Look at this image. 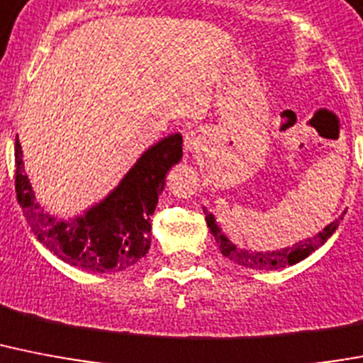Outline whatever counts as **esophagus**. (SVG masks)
I'll use <instances>...</instances> for the list:
<instances>
[{"label":"esophagus","instance_id":"esophagus-1","mask_svg":"<svg viewBox=\"0 0 363 363\" xmlns=\"http://www.w3.org/2000/svg\"><path fill=\"white\" fill-rule=\"evenodd\" d=\"M201 140H203L201 130H197V128H194V130H188L186 134H184V149H186L188 152H197L203 143Z\"/></svg>","mask_w":363,"mask_h":363}]
</instances>
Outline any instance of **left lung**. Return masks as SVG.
<instances>
[{"label":"left lung","mask_w":363,"mask_h":363,"mask_svg":"<svg viewBox=\"0 0 363 363\" xmlns=\"http://www.w3.org/2000/svg\"><path fill=\"white\" fill-rule=\"evenodd\" d=\"M203 212H205V220H207L208 229L214 235V240L220 246V252H222L223 257L231 259L233 263L240 264V267L253 268V270H278V268H285L287 264H296L298 261L308 257L309 253L315 252L319 246H323L332 237V233L337 229L341 220H343V214H341L335 222L326 225L319 235H315L313 238H308V240H300V242L293 244L291 248L278 250V252H248V250L237 248L220 231V228L216 225V220H214V216H212L207 208H203Z\"/></svg>","instance_id":"8db88e82"}]
</instances>
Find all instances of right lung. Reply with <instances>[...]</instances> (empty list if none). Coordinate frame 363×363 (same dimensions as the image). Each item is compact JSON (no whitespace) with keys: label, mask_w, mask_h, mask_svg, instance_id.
<instances>
[{"label":"right lung","mask_w":363,"mask_h":363,"mask_svg":"<svg viewBox=\"0 0 363 363\" xmlns=\"http://www.w3.org/2000/svg\"><path fill=\"white\" fill-rule=\"evenodd\" d=\"M181 158L182 135H167L141 155L104 201L76 220L57 222L35 201L16 140V199L38 242L65 263L89 272H119L134 267L151 248V216L166 184V173Z\"/></svg>","instance_id":"add662e5"}]
</instances>
